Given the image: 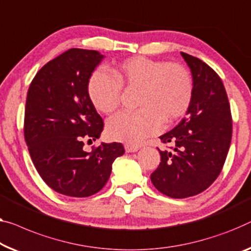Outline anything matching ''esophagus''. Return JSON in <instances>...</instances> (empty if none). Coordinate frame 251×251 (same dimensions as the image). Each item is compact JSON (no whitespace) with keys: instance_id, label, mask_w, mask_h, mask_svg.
<instances>
[{"instance_id":"1","label":"esophagus","mask_w":251,"mask_h":251,"mask_svg":"<svg viewBox=\"0 0 251 251\" xmlns=\"http://www.w3.org/2000/svg\"><path fill=\"white\" fill-rule=\"evenodd\" d=\"M138 150L137 147H134V145H129V144H126L125 145V151L127 153H133V152H136Z\"/></svg>"}]
</instances>
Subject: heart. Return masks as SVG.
<instances>
[{
	"instance_id": "obj_1",
	"label": "heart",
	"mask_w": 251,
	"mask_h": 251,
	"mask_svg": "<svg viewBox=\"0 0 251 251\" xmlns=\"http://www.w3.org/2000/svg\"><path fill=\"white\" fill-rule=\"evenodd\" d=\"M110 75L96 70L88 82L90 100L103 114H111L121 102L122 88L137 89L135 107L130 113L115 115L107 122L110 140L129 145L141 143L171 124L189 109L193 81L188 71L176 63H164L135 56L118 62Z\"/></svg>"
}]
</instances>
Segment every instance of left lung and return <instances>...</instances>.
<instances>
[{"instance_id": "left-lung-1", "label": "left lung", "mask_w": 251, "mask_h": 251, "mask_svg": "<svg viewBox=\"0 0 251 251\" xmlns=\"http://www.w3.org/2000/svg\"><path fill=\"white\" fill-rule=\"evenodd\" d=\"M193 77V99L186 117L163 135L173 151H161V162L151 175L156 189L171 198L197 195L221 173L230 149L232 118L227 96L215 71L181 53Z\"/></svg>"}]
</instances>
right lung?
Segmentation results:
<instances>
[{
	"label": "right lung",
	"instance_id": "add662e5",
	"mask_svg": "<svg viewBox=\"0 0 251 251\" xmlns=\"http://www.w3.org/2000/svg\"><path fill=\"white\" fill-rule=\"evenodd\" d=\"M104 57L99 51L71 48L44 65L30 84L25 110V140L43 180L62 195L88 197L106 185L122 143H101L103 129L88 93L91 74Z\"/></svg>",
	"mask_w": 251,
	"mask_h": 251
}]
</instances>
